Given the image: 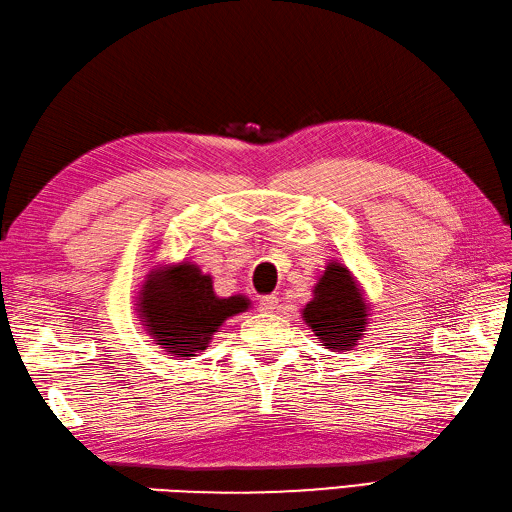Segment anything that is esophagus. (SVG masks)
I'll list each match as a JSON object with an SVG mask.
<instances>
[{
    "label": "esophagus",
    "instance_id": "obj_1",
    "mask_svg": "<svg viewBox=\"0 0 512 512\" xmlns=\"http://www.w3.org/2000/svg\"><path fill=\"white\" fill-rule=\"evenodd\" d=\"M278 304H280V298H278V295H265V298H260V309L267 311V313L276 311V309H278Z\"/></svg>",
    "mask_w": 512,
    "mask_h": 512
}]
</instances>
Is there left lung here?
Listing matches in <instances>:
<instances>
[{
  "label": "left lung",
  "mask_w": 512,
  "mask_h": 512,
  "mask_svg": "<svg viewBox=\"0 0 512 512\" xmlns=\"http://www.w3.org/2000/svg\"><path fill=\"white\" fill-rule=\"evenodd\" d=\"M302 317L324 348L346 352L366 333L370 306L352 271L331 260L313 287V300L302 309Z\"/></svg>",
  "instance_id": "1"
}]
</instances>
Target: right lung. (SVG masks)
<instances>
[{
    "label": "right lung",
    "mask_w": 512,
    "mask_h": 512,
    "mask_svg": "<svg viewBox=\"0 0 512 512\" xmlns=\"http://www.w3.org/2000/svg\"><path fill=\"white\" fill-rule=\"evenodd\" d=\"M245 295L219 298L212 276L188 260L151 269L138 295L140 322L168 355L197 357L227 317L247 311Z\"/></svg>",
    "instance_id": "add662e5"
}]
</instances>
